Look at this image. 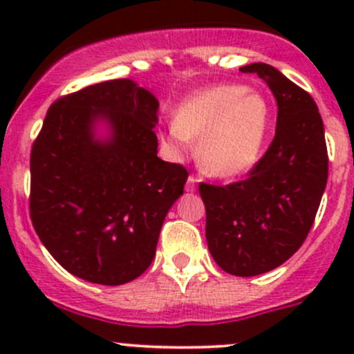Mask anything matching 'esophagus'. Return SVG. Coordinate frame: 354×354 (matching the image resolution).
I'll return each mask as SVG.
<instances>
[{
    "label": "esophagus",
    "mask_w": 354,
    "mask_h": 354,
    "mask_svg": "<svg viewBox=\"0 0 354 354\" xmlns=\"http://www.w3.org/2000/svg\"><path fill=\"white\" fill-rule=\"evenodd\" d=\"M197 183H198V176H194V174H192L190 178H188V181H187V187H185V190L187 192H195L197 190Z\"/></svg>",
    "instance_id": "esophagus-1"
}]
</instances>
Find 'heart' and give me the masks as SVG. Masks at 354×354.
<instances>
[{
    "instance_id": "b5f03b06",
    "label": "heart",
    "mask_w": 354,
    "mask_h": 354,
    "mask_svg": "<svg viewBox=\"0 0 354 354\" xmlns=\"http://www.w3.org/2000/svg\"><path fill=\"white\" fill-rule=\"evenodd\" d=\"M269 118V104L260 92L236 84L212 85L178 106L162 140L180 157L192 151V140H198V162L205 173L240 176L262 152Z\"/></svg>"
}]
</instances>
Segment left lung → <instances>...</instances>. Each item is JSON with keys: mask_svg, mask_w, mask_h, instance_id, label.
I'll return each instance as SVG.
<instances>
[{"mask_svg": "<svg viewBox=\"0 0 354 354\" xmlns=\"http://www.w3.org/2000/svg\"><path fill=\"white\" fill-rule=\"evenodd\" d=\"M267 82L277 101L276 135L248 178L200 183L210 255L227 274L269 272L298 252L327 185L324 121L312 95L266 63L240 68Z\"/></svg>", "mask_w": 354, "mask_h": 354, "instance_id": "8db88e82", "label": "left lung"}]
</instances>
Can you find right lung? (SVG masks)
<instances>
[{"instance_id":"add662e5","label":"right lung","mask_w":354,"mask_h":354,"mask_svg":"<svg viewBox=\"0 0 354 354\" xmlns=\"http://www.w3.org/2000/svg\"><path fill=\"white\" fill-rule=\"evenodd\" d=\"M159 102L128 78L56 99L30 152L32 226L68 272L120 286L147 270L188 171L157 157ZM106 119L109 141L93 138Z\"/></svg>"}]
</instances>
